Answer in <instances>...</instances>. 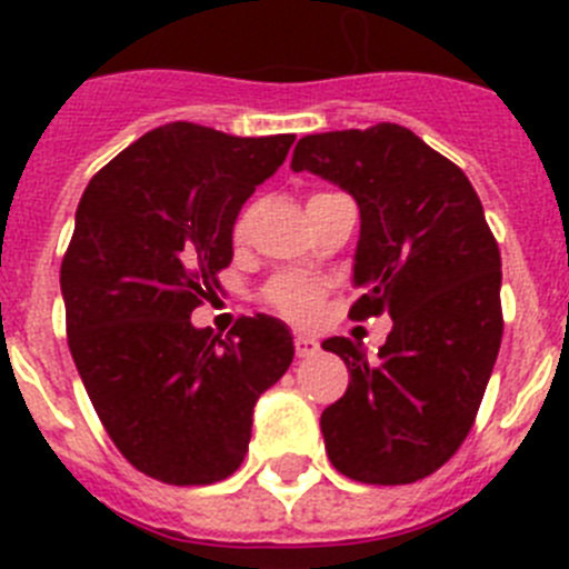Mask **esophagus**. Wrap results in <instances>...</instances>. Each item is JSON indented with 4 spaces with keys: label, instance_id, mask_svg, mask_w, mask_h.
Masks as SVG:
<instances>
[{
    "label": "esophagus",
    "instance_id": "esophagus-1",
    "mask_svg": "<svg viewBox=\"0 0 569 569\" xmlns=\"http://www.w3.org/2000/svg\"><path fill=\"white\" fill-rule=\"evenodd\" d=\"M293 347H296V356H299V359H305V356H313L316 350H319V345H316L313 339H308V336H296Z\"/></svg>",
    "mask_w": 569,
    "mask_h": 569
}]
</instances>
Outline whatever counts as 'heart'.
<instances>
[{"label":"heart","instance_id":"obj_1","mask_svg":"<svg viewBox=\"0 0 569 569\" xmlns=\"http://www.w3.org/2000/svg\"><path fill=\"white\" fill-rule=\"evenodd\" d=\"M244 224H248V219L241 216L239 224H236V236L244 233ZM321 296H325V284L305 273L276 276L268 290H264V299H268L270 308L284 316V319L299 321V325H305V321L319 313Z\"/></svg>","mask_w":569,"mask_h":569}]
</instances>
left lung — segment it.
Here are the masks:
<instances>
[{
    "mask_svg": "<svg viewBox=\"0 0 569 569\" xmlns=\"http://www.w3.org/2000/svg\"><path fill=\"white\" fill-rule=\"evenodd\" d=\"M290 168L353 196L361 296L350 319H393L376 361L345 336L321 341L350 370L321 413L328 456L347 479L413 485L467 439L499 356L496 236L465 170L401 124L305 136Z\"/></svg>",
    "mask_w": 569,
    "mask_h": 569,
    "instance_id": "1",
    "label": "left lung"
}]
</instances>
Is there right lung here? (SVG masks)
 Instances as JSON below:
<instances>
[{"label": "right lung", "mask_w": 569, "mask_h": 569, "mask_svg": "<svg viewBox=\"0 0 569 569\" xmlns=\"http://www.w3.org/2000/svg\"><path fill=\"white\" fill-rule=\"evenodd\" d=\"M293 142L170 122L84 188L59 273L68 347L108 436L150 479L193 487L239 470L256 399L293 361L290 330L264 313L224 339L190 325L233 259L241 204Z\"/></svg>", "instance_id": "obj_1"}]
</instances>
